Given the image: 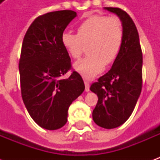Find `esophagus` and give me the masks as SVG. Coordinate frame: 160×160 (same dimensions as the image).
Returning a JSON list of instances; mask_svg holds the SVG:
<instances>
[{
	"mask_svg": "<svg viewBox=\"0 0 160 160\" xmlns=\"http://www.w3.org/2000/svg\"><path fill=\"white\" fill-rule=\"evenodd\" d=\"M84 83H85V87H86V88H85V91L86 92H89L90 91V84H89V82L87 81V80H84Z\"/></svg>",
	"mask_w": 160,
	"mask_h": 160,
	"instance_id": "1",
	"label": "esophagus"
}]
</instances>
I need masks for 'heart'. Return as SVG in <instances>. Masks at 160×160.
I'll list each match as a JSON object with an SVG mask.
<instances>
[{
  "label": "heart",
  "instance_id": "b5f03b06",
  "mask_svg": "<svg viewBox=\"0 0 160 160\" xmlns=\"http://www.w3.org/2000/svg\"><path fill=\"white\" fill-rule=\"evenodd\" d=\"M124 32L117 17L92 15L77 26V34L64 32L61 38L63 48L73 59H78L87 46L89 55L73 64L84 78L92 79L103 71L104 65L118 58L123 43Z\"/></svg>",
  "mask_w": 160,
  "mask_h": 160
}]
</instances>
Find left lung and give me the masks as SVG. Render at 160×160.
Returning a JSON list of instances; mask_svg holds the SVG:
<instances>
[{
  "label": "left lung",
  "mask_w": 160,
  "mask_h": 160,
  "mask_svg": "<svg viewBox=\"0 0 160 160\" xmlns=\"http://www.w3.org/2000/svg\"><path fill=\"white\" fill-rule=\"evenodd\" d=\"M104 9L118 16L124 32L122 47L111 68L90 87L98 98L92 111L94 122L111 129L128 119L141 95L142 52L136 26L127 12L118 8Z\"/></svg>",
  "instance_id": "obj_1"
}]
</instances>
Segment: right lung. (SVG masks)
Returning a JSON list of instances; mask_svg holds the SVG:
<instances>
[{"label":"right lung","instance_id":"obj_1","mask_svg":"<svg viewBox=\"0 0 160 160\" xmlns=\"http://www.w3.org/2000/svg\"><path fill=\"white\" fill-rule=\"evenodd\" d=\"M76 16L72 10L39 16L23 40L19 64L23 102L34 122L48 130L66 124L70 104L85 90L83 80L75 71L63 78L71 68V59L61 38Z\"/></svg>","mask_w":160,"mask_h":160}]
</instances>
